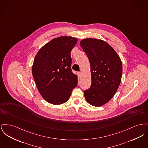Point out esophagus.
<instances>
[{
	"mask_svg": "<svg viewBox=\"0 0 148 148\" xmlns=\"http://www.w3.org/2000/svg\"><path fill=\"white\" fill-rule=\"evenodd\" d=\"M78 77L80 78L81 77V75H82V72H78Z\"/></svg>",
	"mask_w": 148,
	"mask_h": 148,
	"instance_id": "1",
	"label": "esophagus"
}]
</instances>
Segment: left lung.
Instances as JSON below:
<instances>
[{
    "mask_svg": "<svg viewBox=\"0 0 148 148\" xmlns=\"http://www.w3.org/2000/svg\"><path fill=\"white\" fill-rule=\"evenodd\" d=\"M80 44L90 62L92 84L84 90L87 102L101 107L115 95L121 81V60L113 47L102 40L88 38Z\"/></svg>",
    "mask_w": 148,
    "mask_h": 148,
    "instance_id": "8db88e82",
    "label": "left lung"
}]
</instances>
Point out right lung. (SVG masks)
Masks as SVG:
<instances>
[{"label":"right lung","mask_w":148,"mask_h":148,"mask_svg":"<svg viewBox=\"0 0 148 148\" xmlns=\"http://www.w3.org/2000/svg\"><path fill=\"white\" fill-rule=\"evenodd\" d=\"M78 42L71 36L55 38L35 56L32 73L37 89L47 102L58 105L68 101L78 84V76L71 69L70 52Z\"/></svg>","instance_id":"right-lung-1"}]
</instances>
